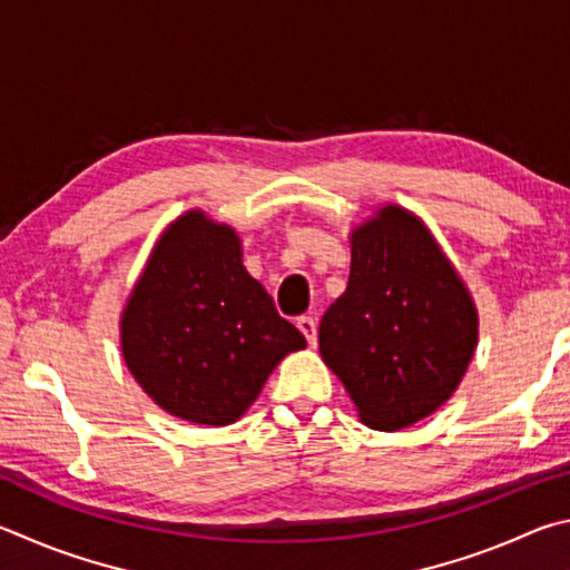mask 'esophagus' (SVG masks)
I'll list each match as a JSON object with an SVG mask.
<instances>
[{
	"label": "esophagus",
	"mask_w": 570,
	"mask_h": 570,
	"mask_svg": "<svg viewBox=\"0 0 570 570\" xmlns=\"http://www.w3.org/2000/svg\"><path fill=\"white\" fill-rule=\"evenodd\" d=\"M297 327H301V333L307 337V343H311V345L317 343V323H315L313 315L297 317Z\"/></svg>",
	"instance_id": "obj_1"
}]
</instances>
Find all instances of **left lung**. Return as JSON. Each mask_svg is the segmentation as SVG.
Wrapping results in <instances>:
<instances>
[{
  "instance_id": "8db88e82",
  "label": "left lung",
  "mask_w": 570,
  "mask_h": 570,
  "mask_svg": "<svg viewBox=\"0 0 570 570\" xmlns=\"http://www.w3.org/2000/svg\"><path fill=\"white\" fill-rule=\"evenodd\" d=\"M361 421L401 431L438 411L478 343L471 293L421 219L385 205L351 235V277L317 331Z\"/></svg>"
}]
</instances>
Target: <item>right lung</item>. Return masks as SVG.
<instances>
[{
  "label": "right lung",
  "instance_id": "1",
  "mask_svg": "<svg viewBox=\"0 0 570 570\" xmlns=\"http://www.w3.org/2000/svg\"><path fill=\"white\" fill-rule=\"evenodd\" d=\"M122 355L142 391L169 415L229 425L267 375L305 337L243 265L233 227L199 209L169 225L119 321Z\"/></svg>",
  "mask_w": 570,
  "mask_h": 570
}]
</instances>
